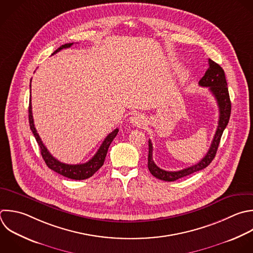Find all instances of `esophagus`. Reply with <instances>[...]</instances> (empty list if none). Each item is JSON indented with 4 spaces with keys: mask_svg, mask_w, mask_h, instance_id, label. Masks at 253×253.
<instances>
[{
    "mask_svg": "<svg viewBox=\"0 0 253 253\" xmlns=\"http://www.w3.org/2000/svg\"><path fill=\"white\" fill-rule=\"evenodd\" d=\"M130 123L135 126H141L142 125H144L145 121H144V118L141 116V115H134L131 119H130Z\"/></svg>",
    "mask_w": 253,
    "mask_h": 253,
    "instance_id": "1",
    "label": "esophagus"
}]
</instances>
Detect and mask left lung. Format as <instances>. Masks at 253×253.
Here are the masks:
<instances>
[{"instance_id": "left-lung-1", "label": "left lung", "mask_w": 253, "mask_h": 253, "mask_svg": "<svg viewBox=\"0 0 253 253\" xmlns=\"http://www.w3.org/2000/svg\"><path fill=\"white\" fill-rule=\"evenodd\" d=\"M199 85L201 87H208L209 90L211 92L212 96L215 98V101L218 106V112H219V118L217 123V127L213 136V139L211 143L210 149L205 155V157L197 164L190 166L188 168H185L183 170L179 171H166L161 168H159L153 161L152 158V151L153 146L152 142L149 139L148 140V170L150 173L156 177L157 179L163 180V181H176L177 179H180L182 177L188 176L194 172L200 171L204 168H206L210 163L212 161V159L215 156L221 134L225 128V126L228 124L229 117H230V111H231V103L229 99L228 89H227V83L225 80V75L223 69L214 61L211 59H209V68L206 71L205 75L202 77V79L199 81Z\"/></svg>"}]
</instances>
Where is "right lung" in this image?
<instances>
[{"label":"right lung","mask_w":253,"mask_h":253,"mask_svg":"<svg viewBox=\"0 0 253 253\" xmlns=\"http://www.w3.org/2000/svg\"><path fill=\"white\" fill-rule=\"evenodd\" d=\"M73 43H66L61 45L59 48H57L53 53H57L58 51H60L63 48H68L72 45ZM32 81V80H31ZM31 87V86H30ZM29 121H30V126L31 129L40 145L41 148V152L42 155L43 160L45 161L46 165L53 171H55L56 173L67 177L69 179H73V180H84L87 178H90L91 176H93L104 164L108 149L112 143V141L114 140V138L117 136L119 129L116 128L115 130H113L111 133L108 134V136L105 138V140L103 141V143L101 144L100 148L98 149V151L96 152V154L92 157V159H90L88 162L86 163H82V164H66V163H62L59 160H57L56 158H54L50 152L47 150V148L45 147V145L43 144V142L42 141L35 124H34V118H33V111H32V101L30 100V106H29Z\"/></svg>","instance_id":"right-lung-1"}]
</instances>
